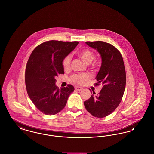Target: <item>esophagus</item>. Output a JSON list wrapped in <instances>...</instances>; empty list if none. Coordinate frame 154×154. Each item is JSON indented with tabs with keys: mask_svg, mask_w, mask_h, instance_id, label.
Here are the masks:
<instances>
[{
	"mask_svg": "<svg viewBox=\"0 0 154 154\" xmlns=\"http://www.w3.org/2000/svg\"><path fill=\"white\" fill-rule=\"evenodd\" d=\"M75 89L76 90V91H81L82 89V87H75Z\"/></svg>",
	"mask_w": 154,
	"mask_h": 154,
	"instance_id": "obj_1",
	"label": "esophagus"
}]
</instances>
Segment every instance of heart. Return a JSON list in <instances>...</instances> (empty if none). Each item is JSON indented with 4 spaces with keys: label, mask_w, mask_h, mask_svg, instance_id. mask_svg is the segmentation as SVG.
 Returning <instances> with one entry per match:
<instances>
[{
    "label": "heart",
    "mask_w": 154,
    "mask_h": 154,
    "mask_svg": "<svg viewBox=\"0 0 154 154\" xmlns=\"http://www.w3.org/2000/svg\"><path fill=\"white\" fill-rule=\"evenodd\" d=\"M79 56L86 64H90L94 59V54L92 52L89 50H84L79 52ZM70 56L68 55L63 59L62 61V66L65 70H67L69 68L70 63ZM89 79V75L87 74H74L70 80L77 84H82L85 81Z\"/></svg>",
    "instance_id": "heart-1"
}]
</instances>
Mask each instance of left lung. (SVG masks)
Masks as SVG:
<instances>
[{
	"label": "left lung",
	"mask_w": 154,
	"mask_h": 154,
	"mask_svg": "<svg viewBox=\"0 0 154 154\" xmlns=\"http://www.w3.org/2000/svg\"><path fill=\"white\" fill-rule=\"evenodd\" d=\"M85 43L100 55L102 65L96 77V85L102 84L103 87L97 95L93 91L91 97L84 102V106L93 116L105 117L116 109L124 94L126 72L124 60L120 52L111 44L101 41Z\"/></svg>",
	"instance_id": "left-lung-1"
}]
</instances>
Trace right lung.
Here are the masks:
<instances>
[{"label":"right lung","instance_id":"add662e5","mask_svg":"<svg viewBox=\"0 0 154 154\" xmlns=\"http://www.w3.org/2000/svg\"><path fill=\"white\" fill-rule=\"evenodd\" d=\"M78 44V42H45L35 48L28 59L25 70L26 91L35 106L46 115H54L63 110L74 90L70 84L59 89L55 78L64 74L62 61Z\"/></svg>","mask_w":154,"mask_h":154}]
</instances>
